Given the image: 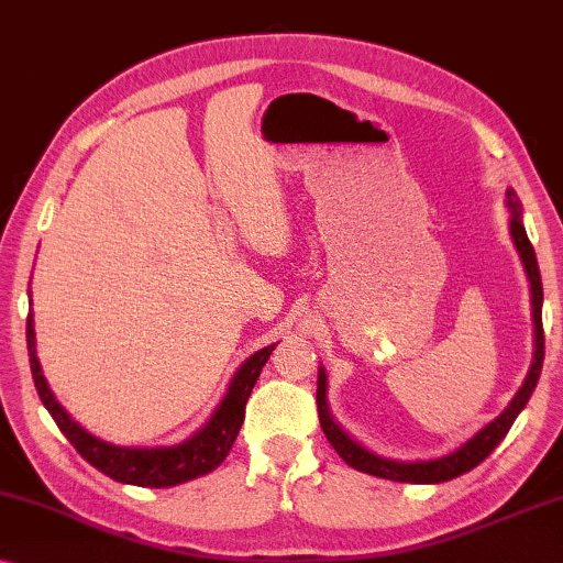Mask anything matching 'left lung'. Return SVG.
I'll return each instance as SVG.
<instances>
[{"instance_id": "8db88e82", "label": "left lung", "mask_w": 563, "mask_h": 563, "mask_svg": "<svg viewBox=\"0 0 563 563\" xmlns=\"http://www.w3.org/2000/svg\"><path fill=\"white\" fill-rule=\"evenodd\" d=\"M508 198V210H511V238L514 245L519 250L523 271L529 275L531 283V306H533V343H537V351H533V363L529 368V376H526L523 386L519 388V394L514 396L511 404L504 410L501 416L494 418L488 426L481 428V431L468 439L466 443L456 449L449 456L433 459V461H394V459H383L378 453H373L361 445L358 441H353L341 426L333 421L330 416L328 404H325V371L320 368L318 373V394H316V404H318V418H320V428H323L325 439L333 445L338 456H341L347 466H353L355 471H363V474L378 476V478H388V481H400V484H443V481H451L466 471L476 468L481 461H484L490 451L496 449L498 443L506 439L508 428L514 426L516 416L521 413L529 404V398L537 388L539 376H541V365H543V323H541V302H543V288H541V275H539V263H537V253H533V245L529 243V235H526L523 222H521V205L516 200L514 190H506Z\"/></svg>"}]
</instances>
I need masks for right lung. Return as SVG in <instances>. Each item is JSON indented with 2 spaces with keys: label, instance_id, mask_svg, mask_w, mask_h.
Returning a JSON list of instances; mask_svg holds the SVG:
<instances>
[{
  "label": "right lung",
  "instance_id": "1",
  "mask_svg": "<svg viewBox=\"0 0 563 563\" xmlns=\"http://www.w3.org/2000/svg\"><path fill=\"white\" fill-rule=\"evenodd\" d=\"M26 351H30V368L34 386L42 398L44 408L55 418L59 431L67 435V441L75 445L79 456L87 463H92L97 471L110 476L120 484L147 486V488H167L185 484L198 476L216 471L233 449V443L240 433L245 418V404L250 398L257 376H261L263 365L271 358L275 345L261 347V351L250 355L240 365L233 383H230L225 398L208 423H205L192 439L183 441L180 445H159V449H128V445H112L97 435L87 433L82 426L75 423L65 408H62L47 380L42 376L37 351H34V320L32 313L26 318Z\"/></svg>",
  "mask_w": 563,
  "mask_h": 563
}]
</instances>
